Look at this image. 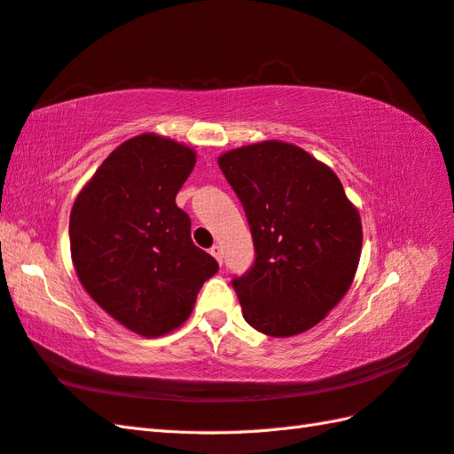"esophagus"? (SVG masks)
Returning a JSON list of instances; mask_svg holds the SVG:
<instances>
[{"label":"esophagus","instance_id":"34e87169","mask_svg":"<svg viewBox=\"0 0 454 454\" xmlns=\"http://www.w3.org/2000/svg\"><path fill=\"white\" fill-rule=\"evenodd\" d=\"M210 255L216 259V262L222 265V247L220 246H212L210 247Z\"/></svg>","mask_w":454,"mask_h":454}]
</instances>
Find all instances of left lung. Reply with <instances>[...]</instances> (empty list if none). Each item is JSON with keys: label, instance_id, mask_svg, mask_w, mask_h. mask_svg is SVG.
Here are the masks:
<instances>
[{"label": "left lung", "instance_id": "left-lung-1", "mask_svg": "<svg viewBox=\"0 0 454 454\" xmlns=\"http://www.w3.org/2000/svg\"><path fill=\"white\" fill-rule=\"evenodd\" d=\"M218 166L255 247L254 265L232 278L246 322L273 337L310 330L353 283L359 212L335 173L293 144H252L226 152Z\"/></svg>", "mask_w": 454, "mask_h": 454}]
</instances>
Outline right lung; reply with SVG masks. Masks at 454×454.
Masks as SVG:
<instances>
[{"label": "right lung", "instance_id": "1", "mask_svg": "<svg viewBox=\"0 0 454 454\" xmlns=\"http://www.w3.org/2000/svg\"><path fill=\"white\" fill-rule=\"evenodd\" d=\"M195 152L140 134L111 152L70 215L72 262L90 296L124 327L158 337L187 320L216 259L176 205Z\"/></svg>", "mask_w": 454, "mask_h": 454}]
</instances>
